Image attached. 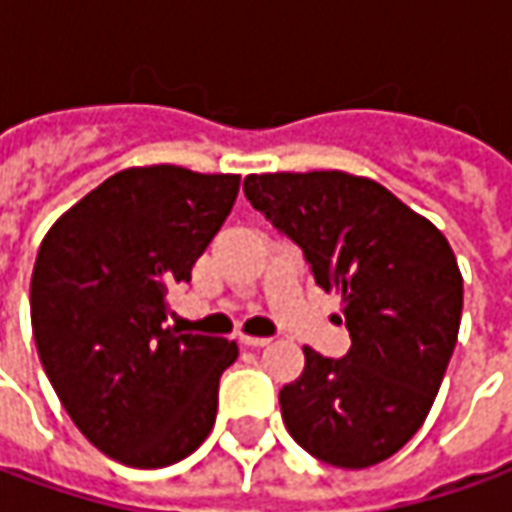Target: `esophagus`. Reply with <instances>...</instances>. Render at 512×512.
Here are the masks:
<instances>
[{
    "mask_svg": "<svg viewBox=\"0 0 512 512\" xmlns=\"http://www.w3.org/2000/svg\"><path fill=\"white\" fill-rule=\"evenodd\" d=\"M271 339H266V336H241V344L243 347H252V350H257V347H266Z\"/></svg>",
    "mask_w": 512,
    "mask_h": 512,
    "instance_id": "esophagus-1",
    "label": "esophagus"
}]
</instances>
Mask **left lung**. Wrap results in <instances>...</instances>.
I'll return each instance as SVG.
<instances>
[{"instance_id":"1","label":"left lung","mask_w":512,"mask_h":512,"mask_svg":"<svg viewBox=\"0 0 512 512\" xmlns=\"http://www.w3.org/2000/svg\"><path fill=\"white\" fill-rule=\"evenodd\" d=\"M252 207L342 297L344 358L305 350L280 389L288 434L336 468H370L423 426L457 344L462 274L446 235L373 179L342 170L252 173Z\"/></svg>"}]
</instances>
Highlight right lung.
<instances>
[{"mask_svg": "<svg viewBox=\"0 0 512 512\" xmlns=\"http://www.w3.org/2000/svg\"><path fill=\"white\" fill-rule=\"evenodd\" d=\"M241 176L128 168L44 235L30 280L38 358L83 437L131 468H165L212 431L229 339L168 328V294L238 198Z\"/></svg>", "mask_w": 512, "mask_h": 512, "instance_id": "add662e5", "label": "right lung"}]
</instances>
